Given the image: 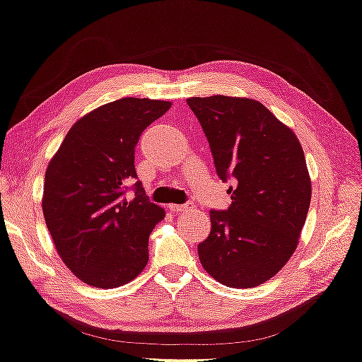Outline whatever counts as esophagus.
Instances as JSON below:
<instances>
[{
	"mask_svg": "<svg viewBox=\"0 0 362 362\" xmlns=\"http://www.w3.org/2000/svg\"><path fill=\"white\" fill-rule=\"evenodd\" d=\"M193 208V203L192 202H187L183 204H169V209L172 213H180V211H190Z\"/></svg>",
	"mask_w": 362,
	"mask_h": 362,
	"instance_id": "1",
	"label": "esophagus"
}]
</instances>
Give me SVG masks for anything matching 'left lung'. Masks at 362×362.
I'll list each match as a JSON object with an SVG mask.
<instances>
[{
  "instance_id": "8db88e82",
  "label": "left lung",
  "mask_w": 362,
  "mask_h": 362,
  "mask_svg": "<svg viewBox=\"0 0 362 362\" xmlns=\"http://www.w3.org/2000/svg\"><path fill=\"white\" fill-rule=\"evenodd\" d=\"M216 174L233 182L228 209H211V233L198 244L203 268L229 288H255L293 255L310 204L304 151L265 105L228 95L192 97Z\"/></svg>"
}]
</instances>
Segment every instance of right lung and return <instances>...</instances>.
I'll list each match as a JSON object with an SVG mask.
<instances>
[{"instance_id":"1","label":"right lung","mask_w":362,"mask_h":362,"mask_svg":"<svg viewBox=\"0 0 362 362\" xmlns=\"http://www.w3.org/2000/svg\"><path fill=\"white\" fill-rule=\"evenodd\" d=\"M169 107L138 97L102 105L74 123L47 167V228L64 265L86 284L117 288L146 267L149 234L165 211L138 180L134 148Z\"/></svg>"}]
</instances>
